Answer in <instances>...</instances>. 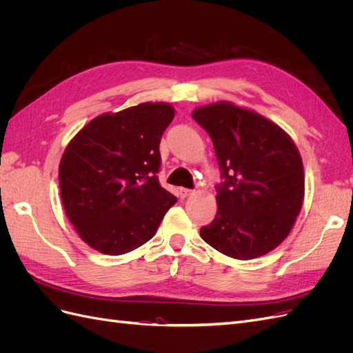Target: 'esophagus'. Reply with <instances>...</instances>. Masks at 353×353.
Listing matches in <instances>:
<instances>
[{"label":"esophagus","instance_id":"obj_1","mask_svg":"<svg viewBox=\"0 0 353 353\" xmlns=\"http://www.w3.org/2000/svg\"><path fill=\"white\" fill-rule=\"evenodd\" d=\"M194 194V190H188V188H179V197L181 199H187L190 196Z\"/></svg>","mask_w":353,"mask_h":353}]
</instances>
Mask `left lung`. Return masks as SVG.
I'll return each mask as SVG.
<instances>
[{"instance_id":"8db88e82","label":"left lung","mask_w":353,"mask_h":353,"mask_svg":"<svg viewBox=\"0 0 353 353\" xmlns=\"http://www.w3.org/2000/svg\"><path fill=\"white\" fill-rule=\"evenodd\" d=\"M212 138L225 179L218 212L200 237L234 259L259 258L281 244L303 205L302 157L284 130L254 110L218 101L193 110Z\"/></svg>"}]
</instances>
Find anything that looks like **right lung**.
Returning <instances> with one entry per match:
<instances>
[{"label": "right lung", "mask_w": 353, "mask_h": 353, "mask_svg": "<svg viewBox=\"0 0 353 353\" xmlns=\"http://www.w3.org/2000/svg\"><path fill=\"white\" fill-rule=\"evenodd\" d=\"M175 116L169 103L103 113L68 144L60 196L79 237L104 254H123L157 232L176 197L159 184L160 138Z\"/></svg>", "instance_id": "1"}]
</instances>
